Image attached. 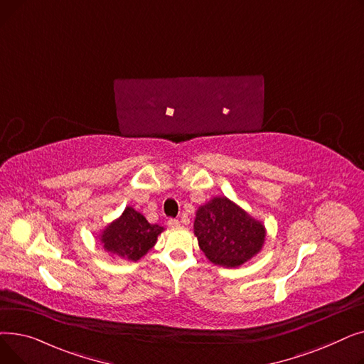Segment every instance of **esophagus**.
<instances>
[{
	"label": "esophagus",
	"mask_w": 364,
	"mask_h": 364,
	"mask_svg": "<svg viewBox=\"0 0 364 364\" xmlns=\"http://www.w3.org/2000/svg\"><path fill=\"white\" fill-rule=\"evenodd\" d=\"M166 224H168V227H171V228H176V227L180 225V221H178L177 218H169Z\"/></svg>",
	"instance_id": "1"
}]
</instances>
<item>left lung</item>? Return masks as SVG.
<instances>
[{"label": "left lung", "mask_w": 364, "mask_h": 364, "mask_svg": "<svg viewBox=\"0 0 364 364\" xmlns=\"http://www.w3.org/2000/svg\"><path fill=\"white\" fill-rule=\"evenodd\" d=\"M195 235L209 261L237 267L259 252L265 228L232 200L214 198L198 209Z\"/></svg>", "instance_id": "8db88e82"}]
</instances>
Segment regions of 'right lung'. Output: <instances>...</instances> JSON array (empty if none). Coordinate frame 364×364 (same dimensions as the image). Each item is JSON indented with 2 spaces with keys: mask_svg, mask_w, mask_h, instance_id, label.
<instances>
[{
  "mask_svg": "<svg viewBox=\"0 0 364 364\" xmlns=\"http://www.w3.org/2000/svg\"><path fill=\"white\" fill-rule=\"evenodd\" d=\"M164 227L150 224L140 213L131 206L117 221L107 225L102 235L105 250L129 261L140 259L156 243Z\"/></svg>",
  "mask_w": 364,
  "mask_h": 364,
  "instance_id": "add662e5",
  "label": "right lung"
}]
</instances>
